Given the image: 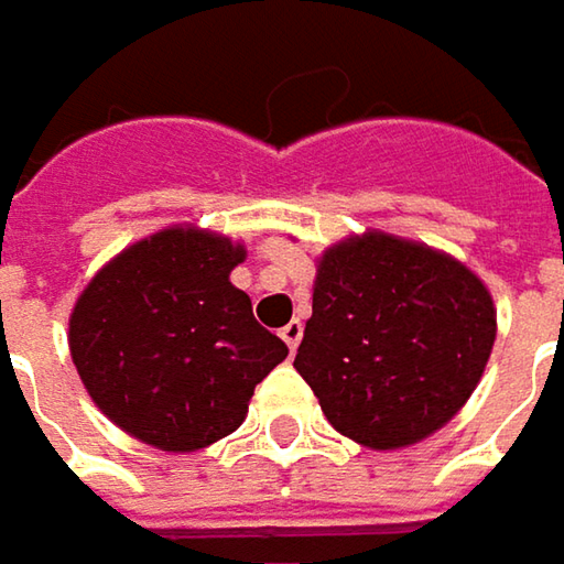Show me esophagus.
Instances as JSON below:
<instances>
[{"label": "esophagus", "instance_id": "1", "mask_svg": "<svg viewBox=\"0 0 564 564\" xmlns=\"http://www.w3.org/2000/svg\"><path fill=\"white\" fill-rule=\"evenodd\" d=\"M302 334H304L302 321H292V324H285V327L279 330V337L289 343V349H292V352L299 349V343H302Z\"/></svg>", "mask_w": 564, "mask_h": 564}]
</instances>
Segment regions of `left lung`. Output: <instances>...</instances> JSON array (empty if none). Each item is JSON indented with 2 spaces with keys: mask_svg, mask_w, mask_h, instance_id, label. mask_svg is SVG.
<instances>
[{
  "mask_svg": "<svg viewBox=\"0 0 564 564\" xmlns=\"http://www.w3.org/2000/svg\"><path fill=\"white\" fill-rule=\"evenodd\" d=\"M491 346L495 304L478 275L430 247L369 234L317 265L295 369L343 436L398 449L453 421Z\"/></svg>",
  "mask_w": 564,
  "mask_h": 564,
  "instance_id": "obj_1",
  "label": "left lung"
}]
</instances>
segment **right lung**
<instances>
[{
  "instance_id": "add662e5",
  "label": "right lung",
  "mask_w": 564,
  "mask_h": 564,
  "mask_svg": "<svg viewBox=\"0 0 564 564\" xmlns=\"http://www.w3.org/2000/svg\"><path fill=\"white\" fill-rule=\"evenodd\" d=\"M243 247L205 230H163L128 247L69 317L76 372L101 411L166 453L234 433L253 388L289 356L230 285Z\"/></svg>"
}]
</instances>
